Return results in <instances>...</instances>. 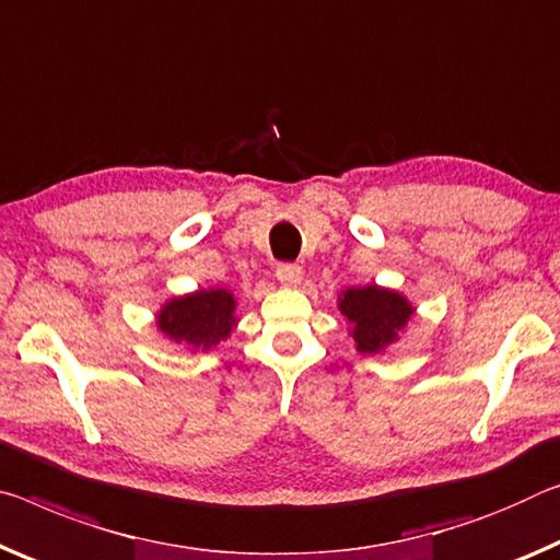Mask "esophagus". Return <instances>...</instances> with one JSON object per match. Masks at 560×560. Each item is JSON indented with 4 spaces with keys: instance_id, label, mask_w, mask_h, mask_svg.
Returning a JSON list of instances; mask_svg holds the SVG:
<instances>
[{
    "instance_id": "esophagus-1",
    "label": "esophagus",
    "mask_w": 560,
    "mask_h": 560,
    "mask_svg": "<svg viewBox=\"0 0 560 560\" xmlns=\"http://www.w3.org/2000/svg\"><path fill=\"white\" fill-rule=\"evenodd\" d=\"M277 279L283 283V287H299L301 279H304V271L296 264H281L277 269Z\"/></svg>"
}]
</instances>
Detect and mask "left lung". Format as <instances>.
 Here are the masks:
<instances>
[{
    "label": "left lung",
    "mask_w": 560,
    "mask_h": 560,
    "mask_svg": "<svg viewBox=\"0 0 560 560\" xmlns=\"http://www.w3.org/2000/svg\"><path fill=\"white\" fill-rule=\"evenodd\" d=\"M339 308L351 324V336L359 353L384 351L386 346L398 341V334L413 316V306L404 294L376 287V283L341 291Z\"/></svg>",
    "instance_id": "1"
}]
</instances>
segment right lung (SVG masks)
Listing matches in <instances>:
<instances>
[{"mask_svg":"<svg viewBox=\"0 0 560 560\" xmlns=\"http://www.w3.org/2000/svg\"><path fill=\"white\" fill-rule=\"evenodd\" d=\"M236 299L226 289H199L166 301L156 314V326L166 339L209 351L232 336L236 326Z\"/></svg>","mask_w":560,"mask_h":560,"instance_id":"right-lung-1","label":"right lung"}]
</instances>
